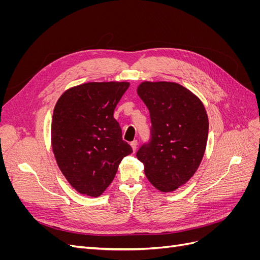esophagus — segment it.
I'll return each mask as SVG.
<instances>
[{
    "instance_id": "obj_1",
    "label": "esophagus",
    "mask_w": 260,
    "mask_h": 260,
    "mask_svg": "<svg viewBox=\"0 0 260 260\" xmlns=\"http://www.w3.org/2000/svg\"><path fill=\"white\" fill-rule=\"evenodd\" d=\"M130 145H131V147L133 149V152H136V149L138 147V141H132V142L130 143Z\"/></svg>"
}]
</instances>
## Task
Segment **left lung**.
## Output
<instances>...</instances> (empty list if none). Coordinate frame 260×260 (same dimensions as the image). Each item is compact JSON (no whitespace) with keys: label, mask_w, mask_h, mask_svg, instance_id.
Here are the masks:
<instances>
[{"label":"left lung","mask_w":260,"mask_h":260,"mask_svg":"<svg viewBox=\"0 0 260 260\" xmlns=\"http://www.w3.org/2000/svg\"><path fill=\"white\" fill-rule=\"evenodd\" d=\"M151 116V140L137 157L157 190L172 192L198 170L208 138V116L202 101L176 82L144 81L137 90Z\"/></svg>","instance_id":"left-lung-1"}]
</instances>
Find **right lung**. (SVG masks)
I'll return each instance as SVG.
<instances>
[{
    "mask_svg": "<svg viewBox=\"0 0 260 260\" xmlns=\"http://www.w3.org/2000/svg\"><path fill=\"white\" fill-rule=\"evenodd\" d=\"M129 85L111 81L73 86L54 107L53 153L61 174L80 194L100 196L112 183L123 157L132 153L114 118Z\"/></svg>",
    "mask_w": 260,
    "mask_h": 260,
    "instance_id": "1",
    "label": "right lung"
}]
</instances>
